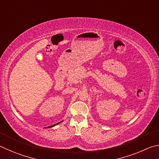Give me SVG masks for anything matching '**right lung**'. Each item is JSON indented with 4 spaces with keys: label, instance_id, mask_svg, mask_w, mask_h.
<instances>
[{
    "label": "right lung",
    "instance_id": "1",
    "mask_svg": "<svg viewBox=\"0 0 159 159\" xmlns=\"http://www.w3.org/2000/svg\"><path fill=\"white\" fill-rule=\"evenodd\" d=\"M59 123H60V122H59ZM59 123H58V124H59Z\"/></svg>",
    "mask_w": 159,
    "mask_h": 159
}]
</instances>
